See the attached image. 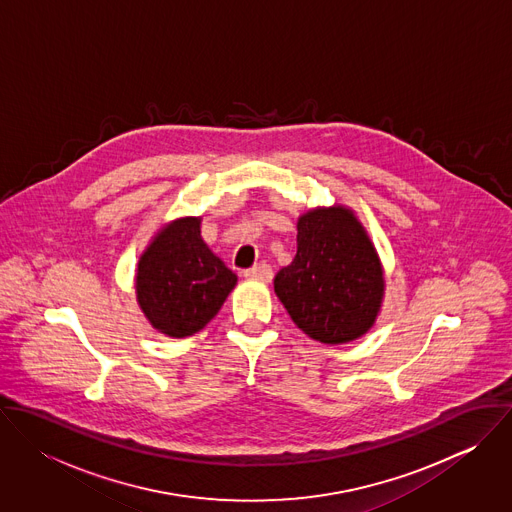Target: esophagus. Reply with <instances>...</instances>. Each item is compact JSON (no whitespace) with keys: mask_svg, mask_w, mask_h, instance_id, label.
Instances as JSON below:
<instances>
[{"mask_svg":"<svg viewBox=\"0 0 512 512\" xmlns=\"http://www.w3.org/2000/svg\"><path fill=\"white\" fill-rule=\"evenodd\" d=\"M244 278H250V280H262V282H270L274 278V272L270 268V264L262 262V264H256L252 266L250 270L244 272Z\"/></svg>","mask_w":512,"mask_h":512,"instance_id":"34e87169","label":"esophagus"}]
</instances>
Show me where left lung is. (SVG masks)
Here are the masks:
<instances>
[{"mask_svg": "<svg viewBox=\"0 0 512 512\" xmlns=\"http://www.w3.org/2000/svg\"><path fill=\"white\" fill-rule=\"evenodd\" d=\"M274 290L305 335L339 345L372 327L384 280L361 222L335 207L297 220V254L276 274Z\"/></svg>", "mask_w": 512, "mask_h": 512, "instance_id": "8db88e82", "label": "left lung"}]
</instances>
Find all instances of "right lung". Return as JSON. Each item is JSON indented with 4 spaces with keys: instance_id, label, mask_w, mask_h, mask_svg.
I'll use <instances>...</instances> for the list:
<instances>
[{
    "instance_id": "1",
    "label": "right lung",
    "mask_w": 512,
    "mask_h": 512,
    "mask_svg": "<svg viewBox=\"0 0 512 512\" xmlns=\"http://www.w3.org/2000/svg\"><path fill=\"white\" fill-rule=\"evenodd\" d=\"M201 220H175L149 244L138 266V301L149 323L169 337L201 331L236 286L201 238Z\"/></svg>"
}]
</instances>
